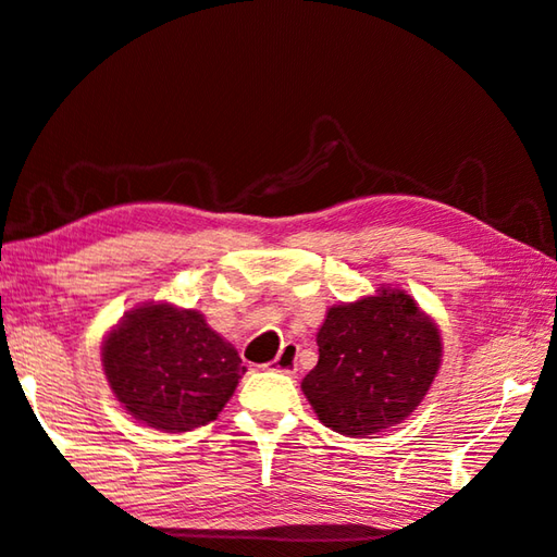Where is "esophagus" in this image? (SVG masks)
<instances>
[{"label":"esophagus","mask_w":557,"mask_h":557,"mask_svg":"<svg viewBox=\"0 0 557 557\" xmlns=\"http://www.w3.org/2000/svg\"><path fill=\"white\" fill-rule=\"evenodd\" d=\"M298 352H300V345L295 343H286L281 348V352L276 355L274 362H269L267 367L271 372H281V374H295V369H298Z\"/></svg>","instance_id":"obj_1"}]
</instances>
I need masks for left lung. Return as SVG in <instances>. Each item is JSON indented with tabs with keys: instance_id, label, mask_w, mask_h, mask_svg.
I'll return each mask as SVG.
<instances>
[{
	"instance_id": "8db88e82",
	"label": "left lung",
	"mask_w": 557,
	"mask_h": 557,
	"mask_svg": "<svg viewBox=\"0 0 557 557\" xmlns=\"http://www.w3.org/2000/svg\"><path fill=\"white\" fill-rule=\"evenodd\" d=\"M317 345L302 391L321 424L352 438L400 424L441 364L436 324L403 290L331 307Z\"/></svg>"
}]
</instances>
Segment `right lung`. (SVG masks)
Returning a JSON list of instances; mask_svg holds the SVG:
<instances>
[{
	"instance_id": "1",
	"label": "right lung",
	"mask_w": 557,
	"mask_h": 557,
	"mask_svg": "<svg viewBox=\"0 0 557 557\" xmlns=\"http://www.w3.org/2000/svg\"><path fill=\"white\" fill-rule=\"evenodd\" d=\"M102 367L135 419L171 434L216 419L245 374L236 348L200 312L166 302L126 314L102 345Z\"/></svg>"
}]
</instances>
